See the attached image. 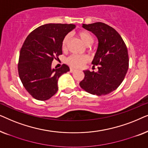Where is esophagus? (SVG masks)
I'll return each mask as SVG.
<instances>
[{"instance_id":"34e87169","label":"esophagus","mask_w":148,"mask_h":148,"mask_svg":"<svg viewBox=\"0 0 148 148\" xmlns=\"http://www.w3.org/2000/svg\"><path fill=\"white\" fill-rule=\"evenodd\" d=\"M74 71H75V69H74L73 68H70V72H71V73L74 72Z\"/></svg>"}]
</instances>
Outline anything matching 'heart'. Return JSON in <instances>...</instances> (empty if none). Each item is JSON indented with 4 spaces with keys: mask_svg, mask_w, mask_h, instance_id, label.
<instances>
[{
    "mask_svg": "<svg viewBox=\"0 0 148 148\" xmlns=\"http://www.w3.org/2000/svg\"><path fill=\"white\" fill-rule=\"evenodd\" d=\"M76 35L86 46H90L94 42V39L93 36L90 32L85 31V30H81V31L77 32ZM69 40V36H65L62 39L61 42V49L62 51H66L67 49ZM88 56L86 55L77 56L73 54L66 58V63L73 68L78 69L82 67L88 61Z\"/></svg>",
    "mask_w": 148,
    "mask_h": 148,
    "instance_id": "obj_1",
    "label": "heart"
}]
</instances>
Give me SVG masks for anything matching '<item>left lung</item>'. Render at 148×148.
Segmentation results:
<instances>
[{
    "instance_id": "1",
    "label": "left lung",
    "mask_w": 148,
    "mask_h": 148,
    "mask_svg": "<svg viewBox=\"0 0 148 148\" xmlns=\"http://www.w3.org/2000/svg\"><path fill=\"white\" fill-rule=\"evenodd\" d=\"M98 40V46L92 63L98 65V72L84 71L79 86L90 94L102 96L113 92L124 79L129 67L126 44L118 32L102 22L83 24Z\"/></svg>"
}]
</instances>
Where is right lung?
<instances>
[{"instance_id":"obj_1","label":"right lung","mask_w":148,"mask_h":148,"mask_svg":"<svg viewBox=\"0 0 148 148\" xmlns=\"http://www.w3.org/2000/svg\"><path fill=\"white\" fill-rule=\"evenodd\" d=\"M75 27L73 24L48 23L30 33L20 50L18 72L24 88L38 100L51 98L58 91V79L69 67L52 69V62L62 54L61 42Z\"/></svg>"}]
</instances>
